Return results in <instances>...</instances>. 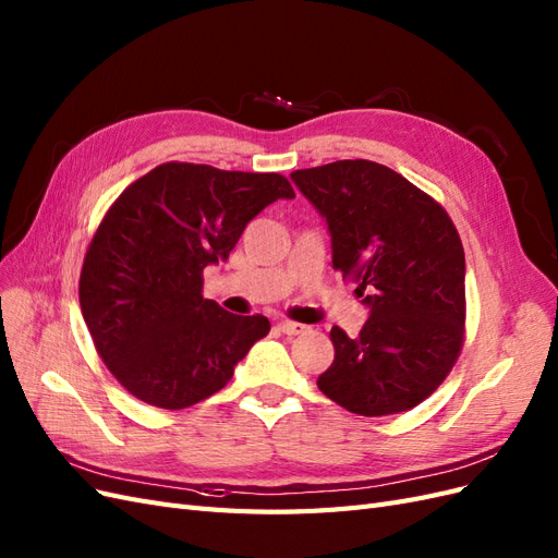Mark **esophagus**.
<instances>
[{"label":"esophagus","instance_id":"obj_1","mask_svg":"<svg viewBox=\"0 0 558 558\" xmlns=\"http://www.w3.org/2000/svg\"><path fill=\"white\" fill-rule=\"evenodd\" d=\"M278 329H280L284 336H299V333H305V331H308V327H305V325H299V322H290V319L280 322Z\"/></svg>","mask_w":558,"mask_h":558}]
</instances>
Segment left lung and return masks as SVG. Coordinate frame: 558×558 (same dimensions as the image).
<instances>
[{
	"label": "left lung",
	"instance_id": "8db88e82",
	"mask_svg": "<svg viewBox=\"0 0 558 558\" xmlns=\"http://www.w3.org/2000/svg\"><path fill=\"white\" fill-rule=\"evenodd\" d=\"M292 181L329 225L333 268L371 311L354 338L331 329L336 356L319 391L364 417L420 405L463 345L465 257L454 222L377 161L340 159L299 169Z\"/></svg>",
	"mask_w": 558,
	"mask_h": 558
}]
</instances>
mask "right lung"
Wrapping results in <instances>:
<instances>
[{
  "instance_id": "right-lung-1",
  "label": "right lung",
  "mask_w": 558,
  "mask_h": 558,
  "mask_svg": "<svg viewBox=\"0 0 558 558\" xmlns=\"http://www.w3.org/2000/svg\"><path fill=\"white\" fill-rule=\"evenodd\" d=\"M292 196L280 173L167 161L106 210L83 259L78 299L99 356L132 397L181 410L231 380L271 322L204 299V268L227 259L268 204Z\"/></svg>"
}]
</instances>
